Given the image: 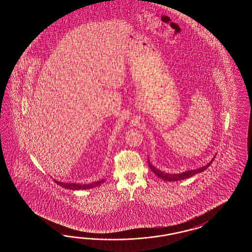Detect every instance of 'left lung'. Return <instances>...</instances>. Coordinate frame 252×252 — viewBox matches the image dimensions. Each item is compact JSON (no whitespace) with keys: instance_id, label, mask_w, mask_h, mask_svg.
<instances>
[{"instance_id":"left-lung-1","label":"left lung","mask_w":252,"mask_h":252,"mask_svg":"<svg viewBox=\"0 0 252 252\" xmlns=\"http://www.w3.org/2000/svg\"><path fill=\"white\" fill-rule=\"evenodd\" d=\"M214 159L211 161L210 163H208L206 166L200 167V168H197V169H194V170H188V171L184 172V173H181V174H166V173L158 170V168H156L155 166H152L150 164V161H148V162H149V166H150V169L152 170V172H154V174H155L157 177H159V178L165 180V181L176 182V181H179V180H183V179H187V178H189V177H193V175H195V174H198V173L204 171L205 169H207L209 167L210 165L213 163Z\"/></svg>"}]
</instances>
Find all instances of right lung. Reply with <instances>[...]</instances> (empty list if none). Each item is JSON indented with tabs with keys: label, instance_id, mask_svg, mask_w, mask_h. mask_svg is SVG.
I'll list each match as a JSON object with an SVG mask.
<instances>
[{
	"label": "right lung",
	"instance_id": "obj_1",
	"mask_svg": "<svg viewBox=\"0 0 252 252\" xmlns=\"http://www.w3.org/2000/svg\"><path fill=\"white\" fill-rule=\"evenodd\" d=\"M55 183H57V185H59L62 188H66V189H71V190H86V189H91V188H96L101 186L102 183L104 182V179H102L100 181L97 182L92 183V184H85V185H81V184H75V183H62L54 180Z\"/></svg>",
	"mask_w": 252,
	"mask_h": 252
}]
</instances>
